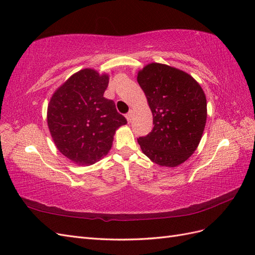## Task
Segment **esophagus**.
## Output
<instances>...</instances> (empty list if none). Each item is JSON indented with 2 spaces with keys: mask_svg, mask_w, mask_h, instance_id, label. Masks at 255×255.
I'll list each match as a JSON object with an SVG mask.
<instances>
[{
  "mask_svg": "<svg viewBox=\"0 0 255 255\" xmlns=\"http://www.w3.org/2000/svg\"><path fill=\"white\" fill-rule=\"evenodd\" d=\"M131 115H132V112H131V111L128 112V113L126 114V118H127L128 123H130V121H131Z\"/></svg>",
  "mask_w": 255,
  "mask_h": 255,
  "instance_id": "1",
  "label": "esophagus"
}]
</instances>
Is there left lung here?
<instances>
[{"label":"left lung","mask_w":255,"mask_h":255,"mask_svg":"<svg viewBox=\"0 0 255 255\" xmlns=\"http://www.w3.org/2000/svg\"><path fill=\"white\" fill-rule=\"evenodd\" d=\"M137 81L154 125L147 136L138 138L140 148L159 165L183 163L196 150L205 128L207 103L203 89L189 74L161 63L145 66Z\"/></svg>","instance_id":"obj_1"}]
</instances>
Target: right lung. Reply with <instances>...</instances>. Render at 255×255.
<instances>
[{"label": "right lung", "instance_id": "obj_1", "mask_svg": "<svg viewBox=\"0 0 255 255\" xmlns=\"http://www.w3.org/2000/svg\"><path fill=\"white\" fill-rule=\"evenodd\" d=\"M108 75L84 69L69 78L48 105V127L58 150L78 164H93L112 148L116 129L127 124L105 99Z\"/></svg>", "mask_w": 255, "mask_h": 255}]
</instances>
